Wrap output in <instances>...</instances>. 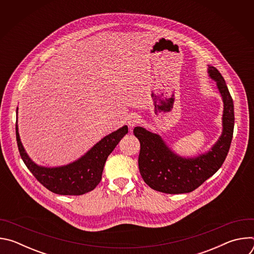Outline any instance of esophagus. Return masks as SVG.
<instances>
[{
  "label": "esophagus",
  "mask_w": 254,
  "mask_h": 254,
  "mask_svg": "<svg viewBox=\"0 0 254 254\" xmlns=\"http://www.w3.org/2000/svg\"><path fill=\"white\" fill-rule=\"evenodd\" d=\"M138 123H139V117H138V116H136V115L131 116V117H130V119H129V120H128V122H127L128 127H129L130 128L134 127Z\"/></svg>",
  "instance_id": "esophagus-1"
}]
</instances>
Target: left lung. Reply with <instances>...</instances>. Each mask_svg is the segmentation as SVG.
<instances>
[{
    "label": "left lung",
    "instance_id": "left-lung-1",
    "mask_svg": "<svg viewBox=\"0 0 254 254\" xmlns=\"http://www.w3.org/2000/svg\"><path fill=\"white\" fill-rule=\"evenodd\" d=\"M210 77L217 81L224 102L223 133L212 150L196 159L174 155L162 138L140 127L133 129L140 150L138 169L142 180L152 189L167 194L189 193L201 186L224 163L230 149L234 128V105L220 72L209 66Z\"/></svg>",
    "mask_w": 254,
    "mask_h": 254
}]
</instances>
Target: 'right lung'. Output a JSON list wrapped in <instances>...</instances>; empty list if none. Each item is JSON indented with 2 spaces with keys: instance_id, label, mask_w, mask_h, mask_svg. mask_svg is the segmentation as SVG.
<instances>
[{
  "instance_id": "1",
  "label": "right lung",
  "mask_w": 254,
  "mask_h": 254,
  "mask_svg": "<svg viewBox=\"0 0 254 254\" xmlns=\"http://www.w3.org/2000/svg\"><path fill=\"white\" fill-rule=\"evenodd\" d=\"M125 126L119 130L103 137L81 159L65 167L47 169L35 165L24 151L16 122V138L20 156L33 174L49 191L59 195H83L92 191L100 182L105 161L127 133Z\"/></svg>"
}]
</instances>
